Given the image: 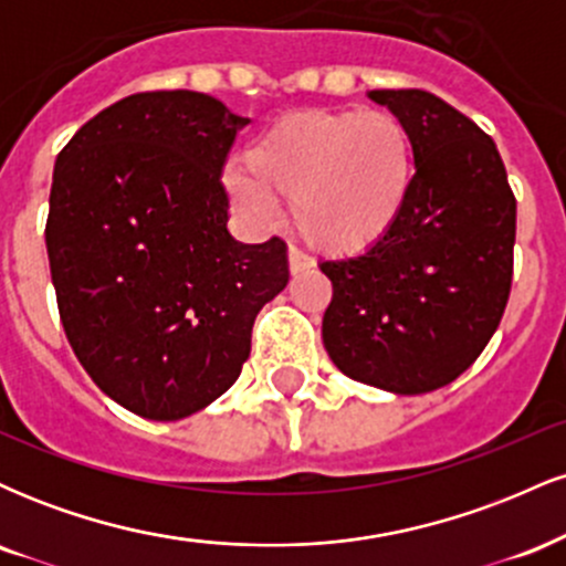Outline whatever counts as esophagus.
I'll list each match as a JSON object with an SVG mask.
<instances>
[{
  "label": "esophagus",
  "instance_id": "obj_1",
  "mask_svg": "<svg viewBox=\"0 0 566 566\" xmlns=\"http://www.w3.org/2000/svg\"><path fill=\"white\" fill-rule=\"evenodd\" d=\"M287 261H290V274H292V276L303 274V271H308L311 265H314V261H311V258L305 255V252L297 250V247H290Z\"/></svg>",
  "mask_w": 566,
  "mask_h": 566
}]
</instances>
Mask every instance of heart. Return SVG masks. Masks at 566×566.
<instances>
[{
  "instance_id": "obj_1",
  "label": "heart",
  "mask_w": 566,
  "mask_h": 566,
  "mask_svg": "<svg viewBox=\"0 0 566 566\" xmlns=\"http://www.w3.org/2000/svg\"><path fill=\"white\" fill-rule=\"evenodd\" d=\"M415 143L399 116L356 108H303L265 127L247 167L226 172L233 205L274 223L279 199L316 252L354 258L391 237L412 197Z\"/></svg>"
}]
</instances>
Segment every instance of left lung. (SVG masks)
<instances>
[{
  "label": "left lung",
  "mask_w": 566,
  "mask_h": 566,
  "mask_svg": "<svg viewBox=\"0 0 566 566\" xmlns=\"http://www.w3.org/2000/svg\"><path fill=\"white\" fill-rule=\"evenodd\" d=\"M409 127L412 197L391 237L365 255L324 261L333 303L329 359L350 380L399 396L463 375L503 319L516 199L495 140L426 90H369Z\"/></svg>",
  "instance_id": "obj_1"
}]
</instances>
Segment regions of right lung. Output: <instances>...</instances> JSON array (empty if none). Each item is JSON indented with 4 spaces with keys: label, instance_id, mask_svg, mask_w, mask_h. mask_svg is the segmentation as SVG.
<instances>
[{
    "label": "right lung",
    "instance_id": "right-lung-1",
    "mask_svg": "<svg viewBox=\"0 0 566 566\" xmlns=\"http://www.w3.org/2000/svg\"><path fill=\"white\" fill-rule=\"evenodd\" d=\"M250 119L193 90L103 108L57 154L44 229L63 329L103 394L180 420L233 386L258 311L287 287L282 239L229 233L226 154Z\"/></svg>",
    "mask_w": 566,
    "mask_h": 566
}]
</instances>
